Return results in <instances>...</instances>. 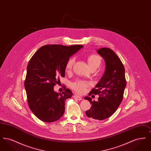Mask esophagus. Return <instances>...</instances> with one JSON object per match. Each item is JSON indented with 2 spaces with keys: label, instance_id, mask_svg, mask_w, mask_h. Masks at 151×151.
<instances>
[{
  "label": "esophagus",
  "instance_id": "esophagus-1",
  "mask_svg": "<svg viewBox=\"0 0 151 151\" xmlns=\"http://www.w3.org/2000/svg\"><path fill=\"white\" fill-rule=\"evenodd\" d=\"M73 97L75 99L78 100H82V98L81 97L79 96H78V95H74V96H73Z\"/></svg>",
  "mask_w": 151,
  "mask_h": 151
}]
</instances>
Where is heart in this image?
Wrapping results in <instances>:
<instances>
[{
    "mask_svg": "<svg viewBox=\"0 0 151 151\" xmlns=\"http://www.w3.org/2000/svg\"><path fill=\"white\" fill-rule=\"evenodd\" d=\"M75 62V58L74 57L71 58L67 62L65 70L66 72H69L72 70V66ZM87 62L89 67L92 68H98L101 64V59L100 57L96 54H92L89 55L88 59ZM89 84L87 81L83 80H77L71 84V88L79 93H83L86 90V88L89 86Z\"/></svg>",
    "mask_w": 151,
    "mask_h": 151,
    "instance_id": "1",
    "label": "heart"
}]
</instances>
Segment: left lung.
Returning <instances> with one entry per match:
<instances>
[{"label": "left lung", "instance_id": "left-lung-1", "mask_svg": "<svg viewBox=\"0 0 151 151\" xmlns=\"http://www.w3.org/2000/svg\"><path fill=\"white\" fill-rule=\"evenodd\" d=\"M97 52L104 59L106 68L100 80L89 93V96L98 94V101H92L88 96L85 97L92 104L86 113L91 119L101 121L111 116L120 105L126 81L124 65L114 51L102 47Z\"/></svg>", "mask_w": 151, "mask_h": 151}]
</instances>
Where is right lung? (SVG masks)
<instances>
[{
	"mask_svg": "<svg viewBox=\"0 0 151 151\" xmlns=\"http://www.w3.org/2000/svg\"><path fill=\"white\" fill-rule=\"evenodd\" d=\"M83 47L47 45L30 59L24 86L29 108L40 120L54 122L63 115L65 101L71 97L72 92L65 88V92L59 93L54 92V86L60 81V76L65 77V65L70 57Z\"/></svg>",
	"mask_w": 151,
	"mask_h": 151,
	"instance_id": "add662e5",
	"label": "right lung"
}]
</instances>
